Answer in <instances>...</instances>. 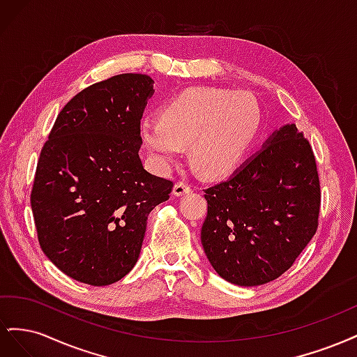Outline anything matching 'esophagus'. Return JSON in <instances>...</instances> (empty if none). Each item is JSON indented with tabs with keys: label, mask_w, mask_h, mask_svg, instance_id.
<instances>
[{
	"label": "esophagus",
	"mask_w": 357,
	"mask_h": 357,
	"mask_svg": "<svg viewBox=\"0 0 357 357\" xmlns=\"http://www.w3.org/2000/svg\"><path fill=\"white\" fill-rule=\"evenodd\" d=\"M192 190V185L185 180H178L176 185H174V190H172V193H174L176 197H181L185 195V193H189Z\"/></svg>",
	"instance_id": "1"
}]
</instances>
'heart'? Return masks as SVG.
<instances>
[{
  "instance_id": "obj_1",
  "label": "heart",
  "mask_w": 357,
  "mask_h": 357,
  "mask_svg": "<svg viewBox=\"0 0 357 357\" xmlns=\"http://www.w3.org/2000/svg\"><path fill=\"white\" fill-rule=\"evenodd\" d=\"M261 126L255 96L219 88H192L139 122V138L159 171L176 164L189 144L207 176L228 174L244 159Z\"/></svg>"
}]
</instances>
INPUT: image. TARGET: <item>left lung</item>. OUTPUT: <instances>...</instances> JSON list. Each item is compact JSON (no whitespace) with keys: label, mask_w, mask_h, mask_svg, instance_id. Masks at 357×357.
I'll use <instances>...</instances> for the list:
<instances>
[{"label":"left lung","mask_w":357,"mask_h":357,"mask_svg":"<svg viewBox=\"0 0 357 357\" xmlns=\"http://www.w3.org/2000/svg\"><path fill=\"white\" fill-rule=\"evenodd\" d=\"M204 192L208 210L201 243L215 273L229 283L273 282L317 232V164L295 123L274 132L228 180Z\"/></svg>","instance_id":"8db88e82"}]
</instances>
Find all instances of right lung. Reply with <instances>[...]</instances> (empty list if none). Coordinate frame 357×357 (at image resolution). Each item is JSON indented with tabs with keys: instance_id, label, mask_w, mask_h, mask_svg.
<instances>
[{
	"instance_id": "obj_1",
	"label": "right lung",
	"mask_w": 357,
	"mask_h": 357,
	"mask_svg": "<svg viewBox=\"0 0 357 357\" xmlns=\"http://www.w3.org/2000/svg\"><path fill=\"white\" fill-rule=\"evenodd\" d=\"M152 93L146 74L95 83L66 104L41 149L31 190L38 243L77 282L107 286L131 271L150 211L174 186L138 155Z\"/></svg>"
}]
</instances>
